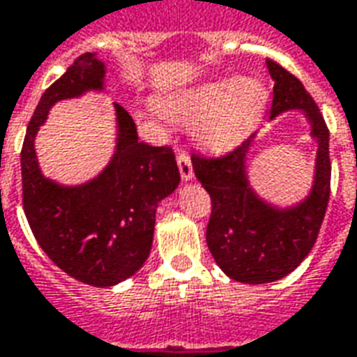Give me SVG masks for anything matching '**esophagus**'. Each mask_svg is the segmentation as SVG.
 <instances>
[{
  "instance_id": "1",
  "label": "esophagus",
  "mask_w": 357,
  "mask_h": 357,
  "mask_svg": "<svg viewBox=\"0 0 357 357\" xmlns=\"http://www.w3.org/2000/svg\"><path fill=\"white\" fill-rule=\"evenodd\" d=\"M176 163H178V171H181L182 181H192L194 178V167H192V161H190L188 153L178 152Z\"/></svg>"
}]
</instances>
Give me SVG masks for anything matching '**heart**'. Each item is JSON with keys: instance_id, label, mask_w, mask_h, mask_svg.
Wrapping results in <instances>:
<instances>
[{"instance_id": "heart-1", "label": "heart", "mask_w": 357, "mask_h": 357, "mask_svg": "<svg viewBox=\"0 0 357 357\" xmlns=\"http://www.w3.org/2000/svg\"><path fill=\"white\" fill-rule=\"evenodd\" d=\"M268 91L253 77H222L173 91L152 112L178 125L194 123V137L211 152L230 150L261 121Z\"/></svg>"}]
</instances>
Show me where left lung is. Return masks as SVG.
Returning a JSON list of instances; mask_svg holds the SVG:
<instances>
[{
  "label": "left lung",
  "instance_id": "8db88e82",
  "mask_svg": "<svg viewBox=\"0 0 357 357\" xmlns=\"http://www.w3.org/2000/svg\"><path fill=\"white\" fill-rule=\"evenodd\" d=\"M266 64L274 79L270 119L287 110H303L317 140L316 175L308 197L280 209L255 194L245 173L253 137L222 158L192 155L194 173L213 205L207 225L211 255L228 278L251 285L282 280L308 257L331 192L329 129L321 112L295 75L270 59Z\"/></svg>",
  "mask_w": 357,
  "mask_h": 357
}]
</instances>
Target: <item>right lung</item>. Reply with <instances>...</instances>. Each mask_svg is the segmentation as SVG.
Here are the masks:
<instances>
[{
  "mask_svg": "<svg viewBox=\"0 0 357 357\" xmlns=\"http://www.w3.org/2000/svg\"><path fill=\"white\" fill-rule=\"evenodd\" d=\"M104 74L96 53L79 54L41 95L20 152L22 205L33 236L62 272L93 287H112L139 272L152 249L158 204L181 182L173 150L140 142L137 125L119 104H114L116 153L100 175L79 186H61L41 175L33 140L51 106L102 91Z\"/></svg>",
  "mask_w": 357,
  "mask_h": 357,
  "instance_id": "add662e5",
  "label": "right lung"
}]
</instances>
